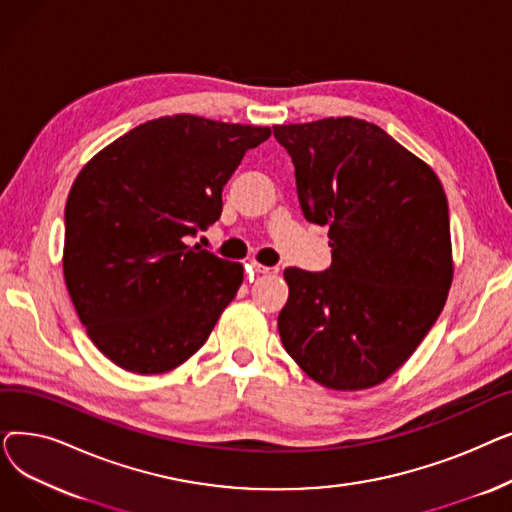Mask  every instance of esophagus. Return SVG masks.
Wrapping results in <instances>:
<instances>
[{"instance_id": "34e87169", "label": "esophagus", "mask_w": 512, "mask_h": 512, "mask_svg": "<svg viewBox=\"0 0 512 512\" xmlns=\"http://www.w3.org/2000/svg\"><path fill=\"white\" fill-rule=\"evenodd\" d=\"M251 267H253L255 274H278V272H280L278 265H261V263H257V261H253Z\"/></svg>"}]
</instances>
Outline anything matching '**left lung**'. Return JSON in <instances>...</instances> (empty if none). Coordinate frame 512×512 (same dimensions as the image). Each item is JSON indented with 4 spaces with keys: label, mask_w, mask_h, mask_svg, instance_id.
Here are the masks:
<instances>
[{
    "label": "left lung",
    "mask_w": 512,
    "mask_h": 512,
    "mask_svg": "<svg viewBox=\"0 0 512 512\" xmlns=\"http://www.w3.org/2000/svg\"><path fill=\"white\" fill-rule=\"evenodd\" d=\"M305 218L328 226L326 272L284 270L286 353L332 390L382 384L444 309L452 282L448 201L425 161L351 116L274 126Z\"/></svg>",
    "instance_id": "1"
}]
</instances>
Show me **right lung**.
<instances>
[{
  "instance_id": "obj_1",
  "label": "right lung",
  "mask_w": 512,
  "mask_h": 512,
  "mask_svg": "<svg viewBox=\"0 0 512 512\" xmlns=\"http://www.w3.org/2000/svg\"><path fill=\"white\" fill-rule=\"evenodd\" d=\"M270 134L164 116L80 170L64 211V280L80 324L112 363L166 373L205 344L236 297L242 265L184 240L220 220L226 182Z\"/></svg>"
}]
</instances>
